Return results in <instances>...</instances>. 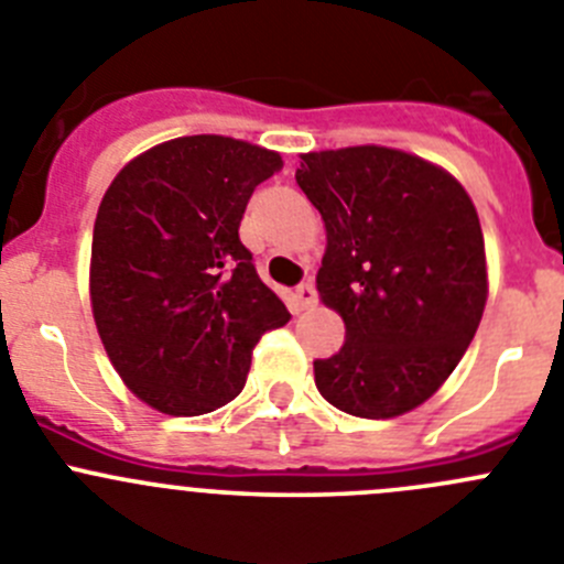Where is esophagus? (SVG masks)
Wrapping results in <instances>:
<instances>
[{
    "label": "esophagus",
    "instance_id": "esophagus-1",
    "mask_svg": "<svg viewBox=\"0 0 564 564\" xmlns=\"http://www.w3.org/2000/svg\"><path fill=\"white\" fill-rule=\"evenodd\" d=\"M297 300L303 308H314L317 306V289L312 283H300L297 286Z\"/></svg>",
    "mask_w": 564,
    "mask_h": 564
}]
</instances>
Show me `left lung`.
Instances as JSON below:
<instances>
[{
  "label": "left lung",
  "instance_id": "1",
  "mask_svg": "<svg viewBox=\"0 0 564 564\" xmlns=\"http://www.w3.org/2000/svg\"><path fill=\"white\" fill-rule=\"evenodd\" d=\"M294 181L328 234L319 297L345 319L339 354L314 361L319 394L354 417L412 412L459 365L487 303L470 197L387 147L308 152Z\"/></svg>",
  "mask_w": 564,
  "mask_h": 564
}]
</instances>
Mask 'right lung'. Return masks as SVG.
<instances>
[{"label":"right lung","mask_w":564,"mask_h":564,"mask_svg":"<svg viewBox=\"0 0 564 564\" xmlns=\"http://www.w3.org/2000/svg\"><path fill=\"white\" fill-rule=\"evenodd\" d=\"M278 152L225 135L172 139L133 158L105 192L91 241V306L122 381L175 417L245 389L258 339L289 323L258 278L239 223Z\"/></svg>","instance_id":"1"}]
</instances>
